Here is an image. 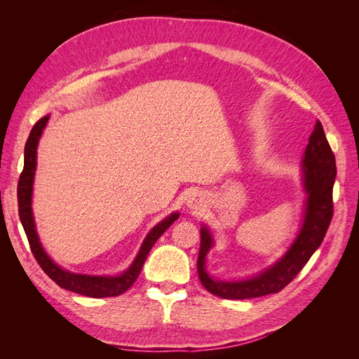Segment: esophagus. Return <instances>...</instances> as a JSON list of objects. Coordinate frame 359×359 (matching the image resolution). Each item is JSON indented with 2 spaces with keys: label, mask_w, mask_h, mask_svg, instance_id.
<instances>
[{
  "label": "esophagus",
  "mask_w": 359,
  "mask_h": 359,
  "mask_svg": "<svg viewBox=\"0 0 359 359\" xmlns=\"http://www.w3.org/2000/svg\"><path fill=\"white\" fill-rule=\"evenodd\" d=\"M187 203H189L190 208H198V206H201V205H202V198H201V194H198V193H193V194H190L189 199H187Z\"/></svg>",
  "instance_id": "34e87169"
}]
</instances>
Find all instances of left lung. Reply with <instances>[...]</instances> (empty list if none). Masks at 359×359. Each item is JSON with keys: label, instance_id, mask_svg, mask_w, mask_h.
I'll list each match as a JSON object with an SVG mask.
<instances>
[{"label": "left lung", "instance_id": "8db88e82", "mask_svg": "<svg viewBox=\"0 0 359 359\" xmlns=\"http://www.w3.org/2000/svg\"><path fill=\"white\" fill-rule=\"evenodd\" d=\"M304 186L309 194L306 217L298 238L278 262L255 278L244 281H217L205 271V256L212 245L206 227L201 231L198 274L203 287L224 299H248L277 293L286 287L306 266L311 255L322 244L334 215L332 187L337 175L335 157L325 136L320 121L316 123L304 154Z\"/></svg>", "mask_w": 359, "mask_h": 359}]
</instances>
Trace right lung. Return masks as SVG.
<instances>
[{"mask_svg":"<svg viewBox=\"0 0 359 359\" xmlns=\"http://www.w3.org/2000/svg\"><path fill=\"white\" fill-rule=\"evenodd\" d=\"M49 116H43L32 127L31 133L28 136V140L25 144V158H24V170L20 173L19 182H18V208H19V219L20 223L24 226V231L27 233L29 248L32 255H34L37 264L41 266V269L55 281V283L72 292L79 293L83 297H91V298H104V297H118L124 293L130 286H132L136 278L140 274V269L144 266L145 259L149 253V250L153 248L158 238L165 233L168 227L175 222L180 214H170L168 219L160 222L156 227H153L145 241L140 247L139 253L124 274L116 276V277H93V276H82V274H72L67 271L61 269L55 264L52 262L49 256L43 250L39 236L36 232L34 219H32V211H31V194H32V180H34V172H36V149L39 139L41 136L43 128H45Z\"/></svg>","mask_w":359,"mask_h":359,"instance_id":"obj_1","label":"right lung"}]
</instances>
